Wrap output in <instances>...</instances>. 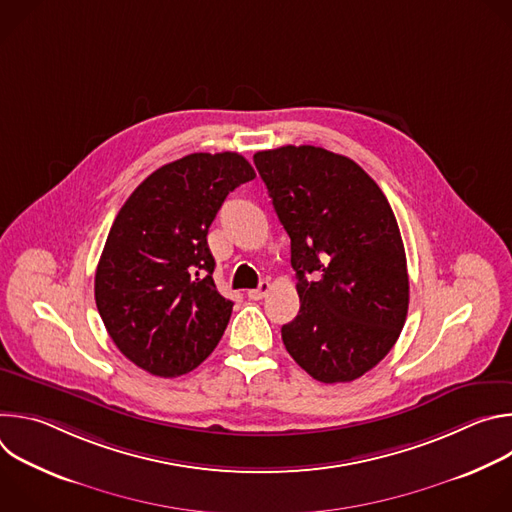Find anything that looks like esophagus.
Segmentation results:
<instances>
[{"mask_svg": "<svg viewBox=\"0 0 512 512\" xmlns=\"http://www.w3.org/2000/svg\"><path fill=\"white\" fill-rule=\"evenodd\" d=\"M269 289H271V283H269V281H261L259 287L247 291V296H249V300H255V302H257V300H263V298L269 294Z\"/></svg>", "mask_w": 512, "mask_h": 512, "instance_id": "34e87169", "label": "esophagus"}]
</instances>
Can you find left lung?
Returning a JSON list of instances; mask_svg holds the SVG:
<instances>
[{
	"label": "left lung",
	"mask_w": 512,
	"mask_h": 512,
	"mask_svg": "<svg viewBox=\"0 0 512 512\" xmlns=\"http://www.w3.org/2000/svg\"><path fill=\"white\" fill-rule=\"evenodd\" d=\"M253 162L298 277L302 308L283 324V344L316 381L350 383L389 354L407 318V259L391 204L356 162L324 148L283 145Z\"/></svg>",
	"instance_id": "obj_1"
}]
</instances>
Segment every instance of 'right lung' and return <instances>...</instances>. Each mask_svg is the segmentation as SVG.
<instances>
[{
	"mask_svg": "<svg viewBox=\"0 0 512 512\" xmlns=\"http://www.w3.org/2000/svg\"><path fill=\"white\" fill-rule=\"evenodd\" d=\"M255 178L235 152L158 168L121 206L95 275L115 346L139 369L180 377L216 348L233 302L218 294L206 235L229 192Z\"/></svg>",
	"mask_w": 512,
	"mask_h": 512,
	"instance_id": "obj_1",
	"label": "right lung"
}]
</instances>
